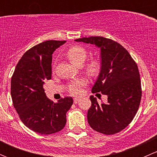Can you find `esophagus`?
Segmentation results:
<instances>
[{"instance_id":"esophagus-1","label":"esophagus","mask_w":157,"mask_h":157,"mask_svg":"<svg viewBox=\"0 0 157 157\" xmlns=\"http://www.w3.org/2000/svg\"><path fill=\"white\" fill-rule=\"evenodd\" d=\"M79 102H80V99H78V98H74V103L77 104V103H78Z\"/></svg>"}]
</instances>
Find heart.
<instances>
[{"mask_svg": "<svg viewBox=\"0 0 157 157\" xmlns=\"http://www.w3.org/2000/svg\"><path fill=\"white\" fill-rule=\"evenodd\" d=\"M87 55L86 49L81 46H73L67 52V56L72 62L77 65H80L85 61ZM85 69L90 74H96L99 70V63L96 59L90 60L85 66ZM88 81L85 78H79L70 83L67 86V90L71 94L77 96L81 94L82 89L86 86Z\"/></svg>", "mask_w": 157, "mask_h": 157, "instance_id": "heart-1", "label": "heart"}]
</instances>
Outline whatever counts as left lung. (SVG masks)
Listing matches in <instances>:
<instances>
[{
    "instance_id": "1",
    "label": "left lung",
    "mask_w": 157,
    "mask_h": 157,
    "mask_svg": "<svg viewBox=\"0 0 157 157\" xmlns=\"http://www.w3.org/2000/svg\"><path fill=\"white\" fill-rule=\"evenodd\" d=\"M75 41L94 44L101 51V71L92 93L106 95L108 102L99 103L90 96L89 124L106 135L120 132L132 121L140 106L142 89L137 64L129 52L112 39L90 36Z\"/></svg>"
}]
</instances>
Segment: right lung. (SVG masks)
Wrapping results in <instances>:
<instances>
[{"label":"right lung","mask_w":157,"mask_h":157,"mask_svg":"<svg viewBox=\"0 0 157 157\" xmlns=\"http://www.w3.org/2000/svg\"><path fill=\"white\" fill-rule=\"evenodd\" d=\"M66 41L48 40L26 51L11 77V96L22 122L40 134L58 132L66 124V113L73 99L61 98L57 103L48 99L43 84L52 78V54Z\"/></svg>","instance_id":"right-lung-1"}]
</instances>
